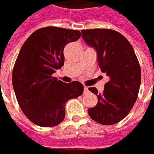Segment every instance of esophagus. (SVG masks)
<instances>
[{
    "mask_svg": "<svg viewBox=\"0 0 154 154\" xmlns=\"http://www.w3.org/2000/svg\"><path fill=\"white\" fill-rule=\"evenodd\" d=\"M87 92H89V89H88V87H86V86H85V87H84V93L85 94V93H87Z\"/></svg>",
    "mask_w": 154,
    "mask_h": 154,
    "instance_id": "34e87169",
    "label": "esophagus"
}]
</instances>
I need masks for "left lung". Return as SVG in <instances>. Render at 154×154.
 Instances as JSON below:
<instances>
[{
  "instance_id": "obj_1",
  "label": "left lung",
  "mask_w": 154,
  "mask_h": 154,
  "mask_svg": "<svg viewBox=\"0 0 154 154\" xmlns=\"http://www.w3.org/2000/svg\"><path fill=\"white\" fill-rule=\"evenodd\" d=\"M82 38L97 53L101 72L109 76L102 93L89 90L98 102L88 110L92 120L102 125H113L124 119L137 99L141 85V68L133 48L120 32L111 29L82 30Z\"/></svg>"
}]
</instances>
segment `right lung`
I'll return each mask as SVG.
<instances>
[{"label":"right lung","instance_id":"add662e5","mask_svg":"<svg viewBox=\"0 0 154 154\" xmlns=\"http://www.w3.org/2000/svg\"><path fill=\"white\" fill-rule=\"evenodd\" d=\"M80 36L78 30L46 26L32 33L19 52L13 89L23 113L38 126H57L64 119L65 103L83 94L79 81L66 84L52 76L64 63V46Z\"/></svg>","mask_w":154,"mask_h":154}]
</instances>
